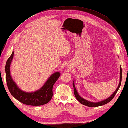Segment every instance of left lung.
Segmentation results:
<instances>
[{
	"mask_svg": "<svg viewBox=\"0 0 128 128\" xmlns=\"http://www.w3.org/2000/svg\"><path fill=\"white\" fill-rule=\"evenodd\" d=\"M122 68L120 66V81H119V85L118 86L117 88L116 89V90L114 91V92H113V94L111 95L110 97H109L108 98L104 100H103L102 101L100 102H90L88 100L84 99L83 98L81 97L78 94V92L76 91V89L75 88V84H74V82L73 81L72 82V85L73 87H74V94L75 96L76 97V98L78 100L79 102L81 104H82L85 106H88V107H98V106H103L104 104H107L108 102H110L111 100H112L114 96L116 95V92L118 91V90L120 88V85H121V82H122Z\"/></svg>",
	"mask_w": 128,
	"mask_h": 128,
	"instance_id": "left-lung-1",
	"label": "left lung"
}]
</instances>
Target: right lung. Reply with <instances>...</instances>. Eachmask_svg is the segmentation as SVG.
I'll return each instance as SVG.
<instances>
[{
    "label": "right lung",
    "instance_id": "obj_1",
    "mask_svg": "<svg viewBox=\"0 0 128 128\" xmlns=\"http://www.w3.org/2000/svg\"><path fill=\"white\" fill-rule=\"evenodd\" d=\"M14 56V51L8 58L5 65L6 83L8 89L13 97L18 101L30 106H41L50 101L53 96V86L60 76V72L53 73L43 85L37 91L32 92H24L18 88L11 76L10 68Z\"/></svg>",
    "mask_w": 128,
    "mask_h": 128
}]
</instances>
